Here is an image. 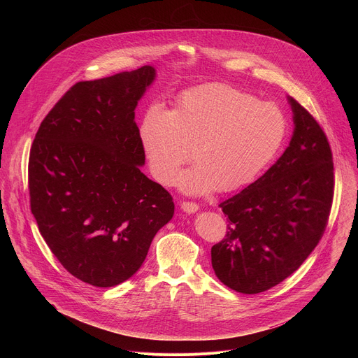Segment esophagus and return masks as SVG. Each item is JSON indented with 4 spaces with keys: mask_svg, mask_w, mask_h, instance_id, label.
<instances>
[{
    "mask_svg": "<svg viewBox=\"0 0 358 358\" xmlns=\"http://www.w3.org/2000/svg\"><path fill=\"white\" fill-rule=\"evenodd\" d=\"M181 210L184 211V213H187V214H195L196 211H198V206L195 202H188V201H184V202H181Z\"/></svg>",
    "mask_w": 358,
    "mask_h": 358,
    "instance_id": "1",
    "label": "esophagus"
}]
</instances>
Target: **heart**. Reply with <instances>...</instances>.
I'll use <instances>...</instances> for the list:
<instances>
[{
	"label": "heart",
	"mask_w": 358,
	"mask_h": 358,
	"mask_svg": "<svg viewBox=\"0 0 358 358\" xmlns=\"http://www.w3.org/2000/svg\"><path fill=\"white\" fill-rule=\"evenodd\" d=\"M287 133L283 112L228 85L214 83L178 96L171 112L150 108L140 126L148 167L170 185L192 155L195 166L177 184L188 195L231 192L257 180L275 160Z\"/></svg>",
	"instance_id": "heart-1"
}]
</instances>
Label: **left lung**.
Wrapping results in <instances>:
<instances>
[{"mask_svg": "<svg viewBox=\"0 0 358 358\" xmlns=\"http://www.w3.org/2000/svg\"><path fill=\"white\" fill-rule=\"evenodd\" d=\"M293 134L280 159L255 182L220 203L225 238L211 248L217 278L253 294L283 282L319 243L330 214L334 173L327 137L287 96Z\"/></svg>", "mask_w": 358, "mask_h": 358, "instance_id": "1", "label": "left lung"}]
</instances>
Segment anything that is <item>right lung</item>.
I'll list each match as a JSON object with an SVG mask.
<instances>
[{
  "label": "right lung",
  "mask_w": 358,
  "mask_h": 358,
  "mask_svg": "<svg viewBox=\"0 0 358 358\" xmlns=\"http://www.w3.org/2000/svg\"><path fill=\"white\" fill-rule=\"evenodd\" d=\"M156 79L145 65L78 82L41 123L29 152L31 211L49 249L75 278L112 287L143 265L174 215L171 195L147 178L138 100Z\"/></svg>",
  "instance_id": "right-lung-1"
}]
</instances>
